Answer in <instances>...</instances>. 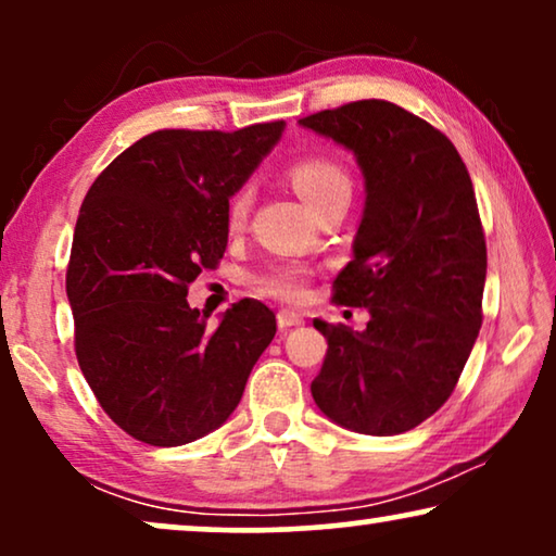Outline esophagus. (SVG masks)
Listing matches in <instances>:
<instances>
[{
	"instance_id": "1",
	"label": "esophagus",
	"mask_w": 556,
	"mask_h": 556,
	"mask_svg": "<svg viewBox=\"0 0 556 556\" xmlns=\"http://www.w3.org/2000/svg\"><path fill=\"white\" fill-rule=\"evenodd\" d=\"M303 324V316L299 311H291V308H283L278 311V326L280 329H293V326H301Z\"/></svg>"
}]
</instances>
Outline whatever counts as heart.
I'll use <instances>...</instances> for the list:
<instances>
[{"mask_svg": "<svg viewBox=\"0 0 556 556\" xmlns=\"http://www.w3.org/2000/svg\"><path fill=\"white\" fill-rule=\"evenodd\" d=\"M291 177V185L295 192L301 194V200L314 207L333 192H341V189H352L349 185L346 172L341 169L339 164L329 162V159H303V162H295L288 172ZM250 212V189H240L238 194H232L230 204H227V225L232 230H240L245 225ZM308 283L311 276L306 268L301 265H283V268H276L265 273L261 278V291L268 295H276V299L283 301H303L308 295Z\"/></svg>", "mask_w": 556, "mask_h": 556, "instance_id": "obj_1", "label": "heart"}]
</instances>
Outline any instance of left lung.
Returning <instances> with one entry per match:
<instances>
[{
  "label": "left lung",
  "instance_id": "obj_1",
  "mask_svg": "<svg viewBox=\"0 0 556 556\" xmlns=\"http://www.w3.org/2000/svg\"><path fill=\"white\" fill-rule=\"evenodd\" d=\"M349 149L364 177L354 257L333 299L364 306V331L316 318L329 341L316 407L362 435H400L451 397L481 329L485 238L473 181L447 136L390 101L299 121Z\"/></svg>",
  "mask_w": 556,
  "mask_h": 556
}]
</instances>
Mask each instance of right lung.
Listing matches in <instances>:
<instances>
[{
	"instance_id": "1",
	"label": "right lung",
	"mask_w": 556,
	"mask_h": 556,
	"mask_svg": "<svg viewBox=\"0 0 556 556\" xmlns=\"http://www.w3.org/2000/svg\"><path fill=\"white\" fill-rule=\"evenodd\" d=\"M283 131V121L154 131L83 200L65 278L75 354L105 415L141 443L174 447L217 430L276 337V314L253 299L210 329L187 286L225 255L227 204Z\"/></svg>"
}]
</instances>
